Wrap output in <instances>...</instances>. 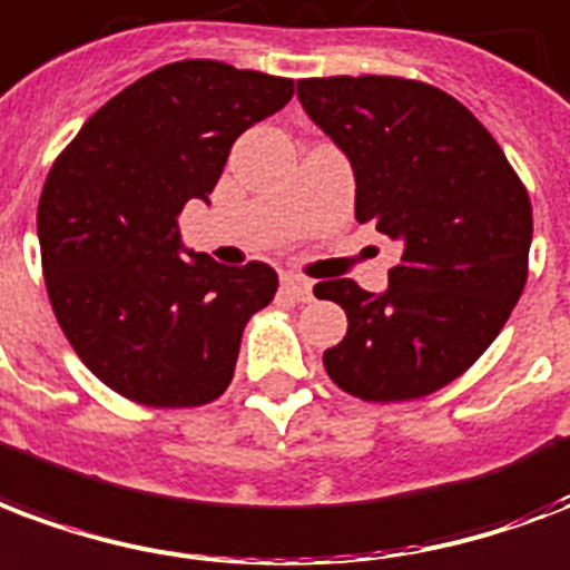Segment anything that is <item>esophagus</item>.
I'll list each match as a JSON object with an SVG mask.
<instances>
[{
    "label": "esophagus",
    "mask_w": 570,
    "mask_h": 570,
    "mask_svg": "<svg viewBox=\"0 0 570 570\" xmlns=\"http://www.w3.org/2000/svg\"><path fill=\"white\" fill-rule=\"evenodd\" d=\"M281 289H284L293 302H311L314 298V284L302 275H284L281 277Z\"/></svg>",
    "instance_id": "obj_1"
}]
</instances>
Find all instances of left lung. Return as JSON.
I'll list each match as a JSON object with an SVG mask.
<instances>
[{"mask_svg": "<svg viewBox=\"0 0 570 570\" xmlns=\"http://www.w3.org/2000/svg\"><path fill=\"white\" fill-rule=\"evenodd\" d=\"M298 101L350 158L358 224L403 245L385 293L350 277L314 286L350 320L325 371L362 401L433 394L497 341L527 286V188L490 130L428 82L314 77Z\"/></svg>", "mask_w": 570, "mask_h": 570, "instance_id": "1", "label": "left lung"}]
</instances>
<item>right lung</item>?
<instances>
[{
  "mask_svg": "<svg viewBox=\"0 0 570 570\" xmlns=\"http://www.w3.org/2000/svg\"><path fill=\"white\" fill-rule=\"evenodd\" d=\"M289 98L286 77L185 59L121 89L56 158L38 203L47 295L73 353L121 397L179 410L227 391L277 275L185 250L176 220L208 203L238 134Z\"/></svg>",
  "mask_w": 570,
  "mask_h": 570,
  "instance_id": "add662e5",
  "label": "right lung"
}]
</instances>
